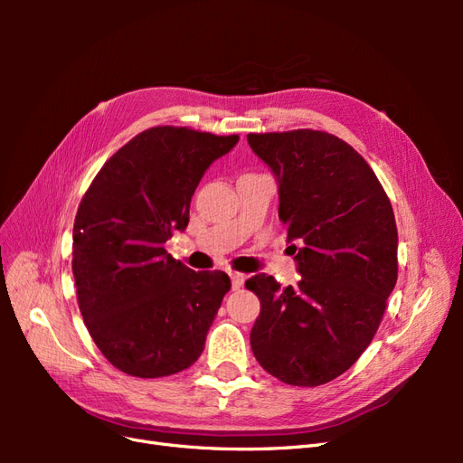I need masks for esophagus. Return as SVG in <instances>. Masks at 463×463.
<instances>
[{
    "instance_id": "obj_1",
    "label": "esophagus",
    "mask_w": 463,
    "mask_h": 463,
    "mask_svg": "<svg viewBox=\"0 0 463 463\" xmlns=\"http://www.w3.org/2000/svg\"><path fill=\"white\" fill-rule=\"evenodd\" d=\"M230 278H232V288L233 289H240L243 286V282H245V276L240 274V272H232Z\"/></svg>"
}]
</instances>
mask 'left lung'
<instances>
[{
    "label": "left lung",
    "instance_id": "8db88e82",
    "mask_svg": "<svg viewBox=\"0 0 463 463\" xmlns=\"http://www.w3.org/2000/svg\"><path fill=\"white\" fill-rule=\"evenodd\" d=\"M249 146L278 184V216L301 276L282 288L255 274L260 299L250 349L264 371L293 386L345 373L381 325L398 279L394 210L374 172L342 138L311 129L250 133Z\"/></svg>",
    "mask_w": 463,
    "mask_h": 463
}]
</instances>
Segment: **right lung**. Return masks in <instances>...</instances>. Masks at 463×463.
<instances>
[{
	"instance_id": "obj_1",
	"label": "right lung",
	"mask_w": 463,
	"mask_h": 463,
	"mask_svg": "<svg viewBox=\"0 0 463 463\" xmlns=\"http://www.w3.org/2000/svg\"><path fill=\"white\" fill-rule=\"evenodd\" d=\"M240 141L187 128L138 133L98 172L73 226L79 309L119 371L158 378L191 367L230 291L226 272H194L164 249L185 232L204 172Z\"/></svg>"
}]
</instances>
